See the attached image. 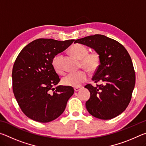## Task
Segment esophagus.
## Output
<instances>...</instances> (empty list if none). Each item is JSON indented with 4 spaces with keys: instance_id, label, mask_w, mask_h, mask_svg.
Instances as JSON below:
<instances>
[{
    "instance_id": "esophagus-1",
    "label": "esophagus",
    "mask_w": 146,
    "mask_h": 146,
    "mask_svg": "<svg viewBox=\"0 0 146 146\" xmlns=\"http://www.w3.org/2000/svg\"><path fill=\"white\" fill-rule=\"evenodd\" d=\"M80 87H78V88H74V90H75V91H76V92H77V91H78L79 90H80Z\"/></svg>"
}]
</instances>
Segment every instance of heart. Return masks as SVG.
<instances>
[{
    "label": "heart",
    "instance_id": "heart-1",
    "mask_svg": "<svg viewBox=\"0 0 146 146\" xmlns=\"http://www.w3.org/2000/svg\"><path fill=\"white\" fill-rule=\"evenodd\" d=\"M70 51L76 58L82 60L84 68L88 71L93 72L97 70L100 65V58L99 54L97 52L89 53L88 49L80 44H75L71 46ZM62 55H58L54 56L52 60V65L54 70L58 74H63L64 72L62 64ZM88 74L84 71H79L68 74L62 79L63 84L71 87L78 88L87 80Z\"/></svg>",
    "mask_w": 146,
    "mask_h": 146
}]
</instances>
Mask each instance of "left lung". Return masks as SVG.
I'll list each match as a JSON object with an SVG mask.
<instances>
[{
    "instance_id": "obj_1",
    "label": "left lung",
    "mask_w": 146,
    "mask_h": 146,
    "mask_svg": "<svg viewBox=\"0 0 146 146\" xmlns=\"http://www.w3.org/2000/svg\"><path fill=\"white\" fill-rule=\"evenodd\" d=\"M78 43L93 49L100 55V65L92 80L102 84L85 86L90 98L86 107L90 115L110 120L124 111L130 102L135 85V73L130 55L118 42L103 35L77 39Z\"/></svg>"
}]
</instances>
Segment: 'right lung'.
<instances>
[{"mask_svg": "<svg viewBox=\"0 0 146 146\" xmlns=\"http://www.w3.org/2000/svg\"><path fill=\"white\" fill-rule=\"evenodd\" d=\"M74 40L36 39L24 47L17 56L12 71L13 91L21 110L31 119L49 122L65 110L74 90L71 86L53 88L60 78L52 60ZM50 90L54 91L53 94Z\"/></svg>", "mask_w": 146, "mask_h": 146, "instance_id": "obj_1", "label": "right lung"}]
</instances>
